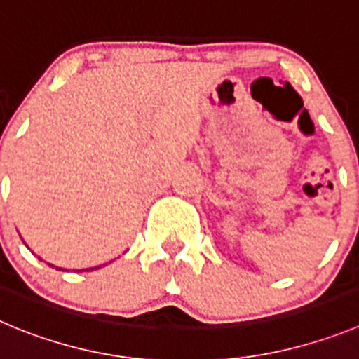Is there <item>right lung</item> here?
Masks as SVG:
<instances>
[{
	"instance_id": "1",
	"label": "right lung",
	"mask_w": 359,
	"mask_h": 359,
	"mask_svg": "<svg viewBox=\"0 0 359 359\" xmlns=\"http://www.w3.org/2000/svg\"><path fill=\"white\" fill-rule=\"evenodd\" d=\"M95 269H99V267H95Z\"/></svg>"
}]
</instances>
